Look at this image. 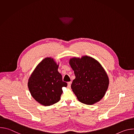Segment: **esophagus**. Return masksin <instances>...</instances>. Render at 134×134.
<instances>
[{
    "instance_id": "34e87169",
    "label": "esophagus",
    "mask_w": 134,
    "mask_h": 134,
    "mask_svg": "<svg viewBox=\"0 0 134 134\" xmlns=\"http://www.w3.org/2000/svg\"><path fill=\"white\" fill-rule=\"evenodd\" d=\"M71 82H68V87H70V86H71Z\"/></svg>"
}]
</instances>
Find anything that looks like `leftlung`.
Segmentation results:
<instances>
[{
    "label": "left lung",
    "mask_w": 134,
    "mask_h": 134,
    "mask_svg": "<svg viewBox=\"0 0 134 134\" xmlns=\"http://www.w3.org/2000/svg\"><path fill=\"white\" fill-rule=\"evenodd\" d=\"M69 64L76 78L71 89L81 102L92 105L100 101L108 88V76L101 64L91 57L72 58Z\"/></svg>",
    "instance_id": "obj_1"
}]
</instances>
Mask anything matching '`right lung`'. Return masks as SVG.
Segmentation results:
<instances>
[{"label": "right lung", "instance_id": "right-lung-1", "mask_svg": "<svg viewBox=\"0 0 134 134\" xmlns=\"http://www.w3.org/2000/svg\"><path fill=\"white\" fill-rule=\"evenodd\" d=\"M58 66L52 58H46L38 64L29 79L31 95L43 105L58 102L63 93L62 87L67 86L58 71Z\"/></svg>", "mask_w": 134, "mask_h": 134}]
</instances>
